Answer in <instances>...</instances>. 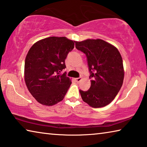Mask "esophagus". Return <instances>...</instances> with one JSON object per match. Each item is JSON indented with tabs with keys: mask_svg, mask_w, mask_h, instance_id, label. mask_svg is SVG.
I'll use <instances>...</instances> for the list:
<instances>
[{
	"mask_svg": "<svg viewBox=\"0 0 147 147\" xmlns=\"http://www.w3.org/2000/svg\"><path fill=\"white\" fill-rule=\"evenodd\" d=\"M81 81V78H76V82H80V81Z\"/></svg>",
	"mask_w": 147,
	"mask_h": 147,
	"instance_id": "1",
	"label": "esophagus"
}]
</instances>
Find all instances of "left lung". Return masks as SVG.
Returning a JSON list of instances; mask_svg holds the SVG:
<instances>
[{
	"mask_svg": "<svg viewBox=\"0 0 147 147\" xmlns=\"http://www.w3.org/2000/svg\"><path fill=\"white\" fill-rule=\"evenodd\" d=\"M75 43L76 49L86 55L92 79L87 91L79 90L81 98L92 107H105L115 99L123 83L121 55L115 46L100 39Z\"/></svg>",
	"mask_w": 147,
	"mask_h": 147,
	"instance_id": "obj_1",
	"label": "left lung"
}]
</instances>
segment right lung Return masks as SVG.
<instances>
[{
    "mask_svg": "<svg viewBox=\"0 0 147 147\" xmlns=\"http://www.w3.org/2000/svg\"><path fill=\"white\" fill-rule=\"evenodd\" d=\"M74 48V42L66 37L51 36L36 42L25 61V81L37 102L51 106L64 99L71 80L61 74L65 59Z\"/></svg>",
    "mask_w": 147,
    "mask_h": 147,
    "instance_id": "right-lung-1",
    "label": "right lung"
}]
</instances>
